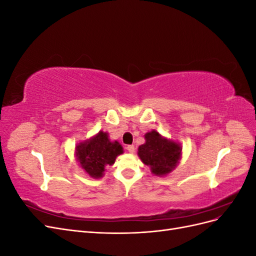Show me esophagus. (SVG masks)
<instances>
[{
    "label": "esophagus",
    "instance_id": "esophagus-1",
    "mask_svg": "<svg viewBox=\"0 0 256 256\" xmlns=\"http://www.w3.org/2000/svg\"><path fill=\"white\" fill-rule=\"evenodd\" d=\"M127 150L130 152V154H134V152H136V147H134V145H128L127 147Z\"/></svg>",
    "mask_w": 256,
    "mask_h": 256
}]
</instances>
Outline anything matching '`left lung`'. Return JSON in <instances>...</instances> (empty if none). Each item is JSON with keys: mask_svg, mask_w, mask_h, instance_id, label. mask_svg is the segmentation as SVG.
Listing matches in <instances>:
<instances>
[{"mask_svg": "<svg viewBox=\"0 0 256 256\" xmlns=\"http://www.w3.org/2000/svg\"><path fill=\"white\" fill-rule=\"evenodd\" d=\"M146 142L138 146V154L144 164L150 166L154 175H166L175 168L180 158L182 147L162 138L157 131L145 134Z\"/></svg>", "mask_w": 256, "mask_h": 256, "instance_id": "1", "label": "left lung"}]
</instances>
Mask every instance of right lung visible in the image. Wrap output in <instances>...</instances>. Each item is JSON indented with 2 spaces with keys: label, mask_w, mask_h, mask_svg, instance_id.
<instances>
[{
  "label": "right lung",
  "mask_w": 256,
  "mask_h": 256,
  "mask_svg": "<svg viewBox=\"0 0 256 256\" xmlns=\"http://www.w3.org/2000/svg\"><path fill=\"white\" fill-rule=\"evenodd\" d=\"M76 154L84 171L92 177L100 178L106 166H112L116 157L122 154V147L118 141L111 142L108 134L100 131L90 141L76 146Z\"/></svg>",
  "instance_id": "right-lung-1"
}]
</instances>
